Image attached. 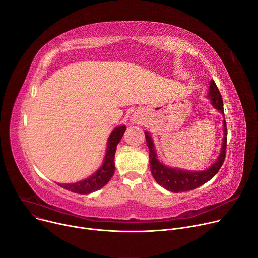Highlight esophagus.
<instances>
[{"label":"esophagus","mask_w":258,"mask_h":258,"mask_svg":"<svg viewBox=\"0 0 258 258\" xmlns=\"http://www.w3.org/2000/svg\"><path fill=\"white\" fill-rule=\"evenodd\" d=\"M134 121H136V120H134Z\"/></svg>","instance_id":"obj_1"}]
</instances>
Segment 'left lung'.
<instances>
[{"instance_id": "1", "label": "left lung", "mask_w": 258, "mask_h": 258, "mask_svg": "<svg viewBox=\"0 0 258 258\" xmlns=\"http://www.w3.org/2000/svg\"><path fill=\"white\" fill-rule=\"evenodd\" d=\"M208 98H210L211 104L221 112L223 117V138L221 142V149L220 154L217 157L216 161L207 169L202 171H190L184 170L179 168H172L166 166L160 162L158 159V155L156 152V148L154 145L153 138L150 132L145 131L147 145L150 150V167L151 172L155 178V180L164 188L172 192H180V191H187L195 189L202 184L209 181L211 178L215 176L218 172V170L223 164L225 158V151H226V137H227V130L225 124V118L223 112V102L219 90L217 88L216 84L213 80L210 81L209 84V91H208Z\"/></svg>"}]
</instances>
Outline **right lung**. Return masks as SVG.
<instances>
[{"label": "right lung", "instance_id": "right-lung-1", "mask_svg": "<svg viewBox=\"0 0 258 258\" xmlns=\"http://www.w3.org/2000/svg\"><path fill=\"white\" fill-rule=\"evenodd\" d=\"M126 130V126H118L114 128L107 140V148L105 152V156L103 159V163L98 170L87 177L86 179L80 180L74 183H58L61 187L81 195H87L93 191H96L103 187L111 178L114 173V154H116L117 146L120 142L121 138L124 135Z\"/></svg>", "mask_w": 258, "mask_h": 258}]
</instances>
